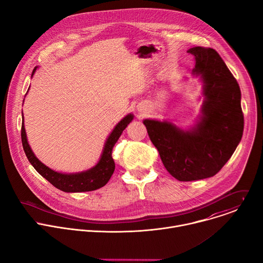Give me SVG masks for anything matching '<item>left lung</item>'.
Returning <instances> with one entry per match:
<instances>
[{
	"label": "left lung",
	"instance_id": "8db88e82",
	"mask_svg": "<svg viewBox=\"0 0 263 263\" xmlns=\"http://www.w3.org/2000/svg\"><path fill=\"white\" fill-rule=\"evenodd\" d=\"M187 52L195 56L193 71L204 82L202 117L189 131L166 121H143L163 165L179 181L217 174L234 153L243 132L240 88L223 60L211 48L195 47Z\"/></svg>",
	"mask_w": 263,
	"mask_h": 263
}]
</instances>
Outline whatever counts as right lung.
I'll return each mask as SVG.
<instances>
[{"label": "right lung", "instance_id": "add662e5", "mask_svg": "<svg viewBox=\"0 0 263 263\" xmlns=\"http://www.w3.org/2000/svg\"><path fill=\"white\" fill-rule=\"evenodd\" d=\"M36 70V67L32 71V76ZM133 120V115L126 116L111 132L107 141L105 143L102 156L97 163L96 166L92 168L77 173V174H61L51 170L50 167L46 166L42 163L36 156L33 154L32 149L28 143L27 135L24 127V119L22 123V143L25 154L33 165V167L39 172L45 179H47L56 189L64 192V193H82V192H91L101 189L104 185L107 184L109 179L111 178L112 174L115 172L116 163L112 158V148H114L116 142L122 135L123 131L126 127L131 123Z\"/></svg>", "mask_w": 263, "mask_h": 263}]
</instances>
